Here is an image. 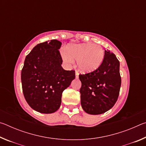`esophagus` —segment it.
I'll return each instance as SVG.
<instances>
[{
  "label": "esophagus",
  "instance_id": "esophagus-1",
  "mask_svg": "<svg viewBox=\"0 0 146 146\" xmlns=\"http://www.w3.org/2000/svg\"><path fill=\"white\" fill-rule=\"evenodd\" d=\"M78 75H79V74H78V71H75V75H76V78H78Z\"/></svg>",
  "mask_w": 146,
  "mask_h": 146
}]
</instances>
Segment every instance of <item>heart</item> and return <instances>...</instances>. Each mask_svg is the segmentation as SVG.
<instances>
[{"label":"heart","instance_id":"heart-1","mask_svg":"<svg viewBox=\"0 0 146 146\" xmlns=\"http://www.w3.org/2000/svg\"><path fill=\"white\" fill-rule=\"evenodd\" d=\"M63 60L72 64L77 60L79 70L82 73L93 72L99 68L104 59V51L100 45L91 43L71 44L66 51L61 52Z\"/></svg>","mask_w":146,"mask_h":146}]
</instances>
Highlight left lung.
<instances>
[{"mask_svg":"<svg viewBox=\"0 0 146 146\" xmlns=\"http://www.w3.org/2000/svg\"><path fill=\"white\" fill-rule=\"evenodd\" d=\"M99 68L79 75L82 82L80 93L82 108L88 114L108 111L117 102L121 86L120 62L114 53L105 50Z\"/></svg>","mask_w":146,"mask_h":146,"instance_id":"1","label":"left lung"}]
</instances>
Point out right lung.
Listing matches in <instances>:
<instances>
[{
  "mask_svg": "<svg viewBox=\"0 0 146 146\" xmlns=\"http://www.w3.org/2000/svg\"><path fill=\"white\" fill-rule=\"evenodd\" d=\"M62 43L51 40L35 46L24 60L21 82L24 98L39 113H53L61 104L62 94L75 78L74 70H64Z\"/></svg>",
  "mask_w": 146,
  "mask_h": 146,
  "instance_id": "1",
  "label": "right lung"
}]
</instances>
